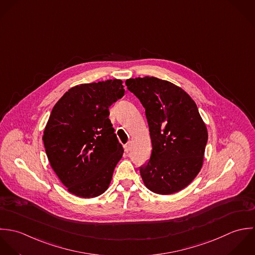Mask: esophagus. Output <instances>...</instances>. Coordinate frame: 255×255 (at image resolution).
I'll return each mask as SVG.
<instances>
[{
    "mask_svg": "<svg viewBox=\"0 0 255 255\" xmlns=\"http://www.w3.org/2000/svg\"><path fill=\"white\" fill-rule=\"evenodd\" d=\"M124 149H125V152H126V153H128V152L130 151V149H131V145H130V143L126 144V145L124 146Z\"/></svg>",
    "mask_w": 255,
    "mask_h": 255,
    "instance_id": "1",
    "label": "esophagus"
}]
</instances>
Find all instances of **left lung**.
Wrapping results in <instances>:
<instances>
[{
	"label": "left lung",
	"instance_id": "1",
	"mask_svg": "<svg viewBox=\"0 0 255 255\" xmlns=\"http://www.w3.org/2000/svg\"><path fill=\"white\" fill-rule=\"evenodd\" d=\"M125 84L144 106L149 125L153 150L140 166L145 185L161 195L182 190L199 173L208 141L196 103L182 89L154 77Z\"/></svg>",
	"mask_w": 255,
	"mask_h": 255
}]
</instances>
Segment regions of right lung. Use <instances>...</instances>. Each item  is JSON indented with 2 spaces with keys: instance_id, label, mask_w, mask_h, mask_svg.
Here are the masks:
<instances>
[{
  "instance_id": "right-lung-1",
  "label": "right lung",
  "mask_w": 255,
  "mask_h": 255,
  "mask_svg": "<svg viewBox=\"0 0 255 255\" xmlns=\"http://www.w3.org/2000/svg\"><path fill=\"white\" fill-rule=\"evenodd\" d=\"M121 80L70 89L52 109L43 142L51 167L72 194L94 198L109 186L123 154L109 107L124 96Z\"/></svg>"
}]
</instances>
